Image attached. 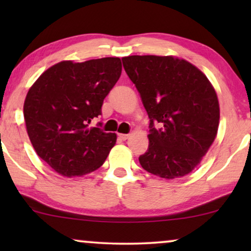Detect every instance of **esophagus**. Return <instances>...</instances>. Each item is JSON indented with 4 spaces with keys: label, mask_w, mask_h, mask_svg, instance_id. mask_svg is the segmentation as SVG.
<instances>
[{
    "label": "esophagus",
    "mask_w": 251,
    "mask_h": 251,
    "mask_svg": "<svg viewBox=\"0 0 251 251\" xmlns=\"http://www.w3.org/2000/svg\"><path fill=\"white\" fill-rule=\"evenodd\" d=\"M129 133H119V137L121 138L122 140H126L129 138Z\"/></svg>",
    "instance_id": "esophagus-1"
}]
</instances>
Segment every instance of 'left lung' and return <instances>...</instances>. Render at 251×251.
<instances>
[{
    "label": "left lung",
    "instance_id": "obj_1",
    "mask_svg": "<svg viewBox=\"0 0 251 251\" xmlns=\"http://www.w3.org/2000/svg\"><path fill=\"white\" fill-rule=\"evenodd\" d=\"M122 63L150 118V145L140 166L166 179L190 174L217 135L214 87L194 65L173 56H129Z\"/></svg>",
    "mask_w": 251,
    "mask_h": 251
}]
</instances>
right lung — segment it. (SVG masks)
Instances as JSON below:
<instances>
[{"label":"right lung","mask_w":251,"mask_h":251,"mask_svg":"<svg viewBox=\"0 0 251 251\" xmlns=\"http://www.w3.org/2000/svg\"><path fill=\"white\" fill-rule=\"evenodd\" d=\"M122 71L116 57L84 63L60 61L28 90L24 118L41 159L65 177L83 176L102 166L116 135L90 128ZM100 125V123H99Z\"/></svg>","instance_id":"1"}]
</instances>
